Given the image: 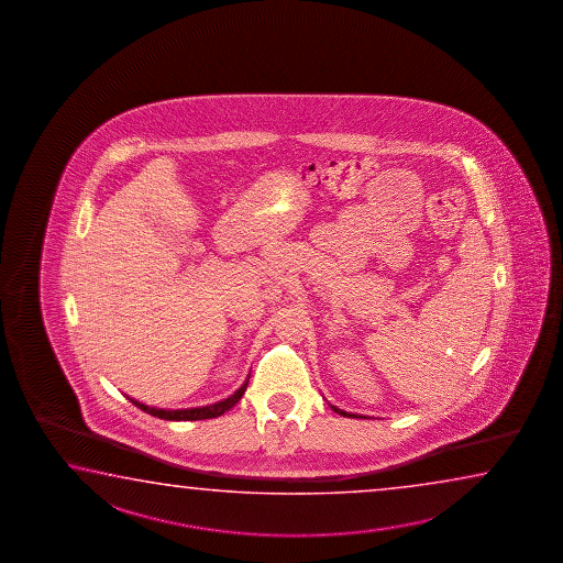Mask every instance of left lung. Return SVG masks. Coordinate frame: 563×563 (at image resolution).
<instances>
[{"label":"left lung","mask_w":563,"mask_h":563,"mask_svg":"<svg viewBox=\"0 0 563 563\" xmlns=\"http://www.w3.org/2000/svg\"><path fill=\"white\" fill-rule=\"evenodd\" d=\"M331 408H333V411H336V413L346 416V418H366V416H358V413H353V411L341 410V408H336V406H333V404H331Z\"/></svg>","instance_id":"8db88e82"}]
</instances>
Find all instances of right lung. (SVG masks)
I'll list each match as a JSON object with an SVG mask.
<instances>
[{
    "instance_id": "add662e5",
    "label": "right lung",
    "mask_w": 563,
    "mask_h": 563,
    "mask_svg": "<svg viewBox=\"0 0 563 563\" xmlns=\"http://www.w3.org/2000/svg\"><path fill=\"white\" fill-rule=\"evenodd\" d=\"M246 386H249V378L244 380V384L240 386L239 390L234 391V394H230L229 398H224V400L214 401V404H209V406H199V408H181V410H165V408H155V406H147V404H143V401L135 400L132 396H125L128 400L135 404L140 410L145 411V413H150L153 418H159V420L167 421H197V420H210V418H219L222 416L224 411H229L236 401L244 396V391H246Z\"/></svg>"
}]
</instances>
